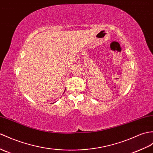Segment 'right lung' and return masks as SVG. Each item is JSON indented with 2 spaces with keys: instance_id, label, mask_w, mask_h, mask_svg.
Returning <instances> with one entry per match:
<instances>
[{
  "instance_id": "right-lung-1",
  "label": "right lung",
  "mask_w": 153,
  "mask_h": 153,
  "mask_svg": "<svg viewBox=\"0 0 153 153\" xmlns=\"http://www.w3.org/2000/svg\"><path fill=\"white\" fill-rule=\"evenodd\" d=\"M64 93H65V92H64Z\"/></svg>"
}]
</instances>
